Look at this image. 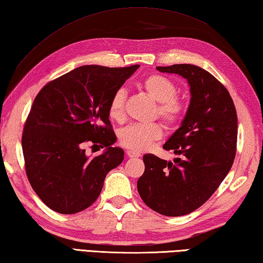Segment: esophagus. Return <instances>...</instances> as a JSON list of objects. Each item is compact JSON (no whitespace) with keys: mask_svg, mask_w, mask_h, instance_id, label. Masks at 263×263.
<instances>
[{"mask_svg":"<svg viewBox=\"0 0 263 263\" xmlns=\"http://www.w3.org/2000/svg\"><path fill=\"white\" fill-rule=\"evenodd\" d=\"M126 154H127L128 157H130V159H136V157H139L140 156L139 153L135 152V151H127Z\"/></svg>","mask_w":263,"mask_h":263,"instance_id":"34e87169","label":"esophagus"}]
</instances>
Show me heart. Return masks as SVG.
<instances>
[{
  "instance_id": "1",
  "label": "heart",
  "mask_w": 263,
  "mask_h": 263,
  "mask_svg": "<svg viewBox=\"0 0 263 263\" xmlns=\"http://www.w3.org/2000/svg\"><path fill=\"white\" fill-rule=\"evenodd\" d=\"M146 93L157 102L156 114L168 126H176L184 115V104L176 97L177 87L170 79L161 74H151L142 82ZM126 90L117 89L109 102V116L121 121L125 112ZM162 137V128L156 123L131 124L119 132L121 145L135 152L146 151Z\"/></svg>"
}]
</instances>
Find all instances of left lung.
Here are the masks:
<instances>
[{
	"label": "left lung",
	"instance_id": "8db88e82",
	"mask_svg": "<svg viewBox=\"0 0 263 263\" xmlns=\"http://www.w3.org/2000/svg\"><path fill=\"white\" fill-rule=\"evenodd\" d=\"M187 80L191 100L180 127L163 145L177 157H142L137 187L148 207L164 216H183L201 207L230 171L236 156L238 118L228 89L197 65L156 66Z\"/></svg>",
	"mask_w": 263,
	"mask_h": 263
}]
</instances>
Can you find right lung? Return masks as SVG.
<instances>
[{
	"mask_svg": "<svg viewBox=\"0 0 263 263\" xmlns=\"http://www.w3.org/2000/svg\"><path fill=\"white\" fill-rule=\"evenodd\" d=\"M139 65H83L47 84L36 95L24 126L22 147L27 178L42 202L60 214H76L99 198L104 178L123 162L109 102ZM106 147L92 159L82 145Z\"/></svg>",
	"mask_w": 263,
	"mask_h": 263,
	"instance_id": "right-lung-1",
	"label": "right lung"
}]
</instances>
